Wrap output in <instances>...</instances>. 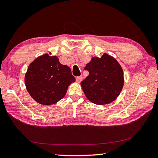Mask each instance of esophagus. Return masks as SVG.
Listing matches in <instances>:
<instances>
[{"mask_svg": "<svg viewBox=\"0 0 158 158\" xmlns=\"http://www.w3.org/2000/svg\"><path fill=\"white\" fill-rule=\"evenodd\" d=\"M76 82H77L78 83H80V82H81V81L82 80V76H80V77L76 78Z\"/></svg>", "mask_w": 158, "mask_h": 158, "instance_id": "esophagus-1", "label": "esophagus"}]
</instances>
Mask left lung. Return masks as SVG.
Segmentation results:
<instances>
[{"label":"left lung","mask_w":158,"mask_h":158,"mask_svg":"<svg viewBox=\"0 0 158 158\" xmlns=\"http://www.w3.org/2000/svg\"><path fill=\"white\" fill-rule=\"evenodd\" d=\"M84 69L89 75L81 82V86L89 101L104 105L117 98L124 80L123 70L116 59L105 53L101 58H92Z\"/></svg>","instance_id":"left-lung-1"}]
</instances>
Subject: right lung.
<instances>
[{"label":"right lung","mask_w":158,"mask_h":158,"mask_svg":"<svg viewBox=\"0 0 158 158\" xmlns=\"http://www.w3.org/2000/svg\"><path fill=\"white\" fill-rule=\"evenodd\" d=\"M24 82L27 91L34 100L40 104L48 106L64 97L75 78L70 68L61 64L57 56L45 54L31 63Z\"/></svg>","instance_id":"add662e5"}]
</instances>
